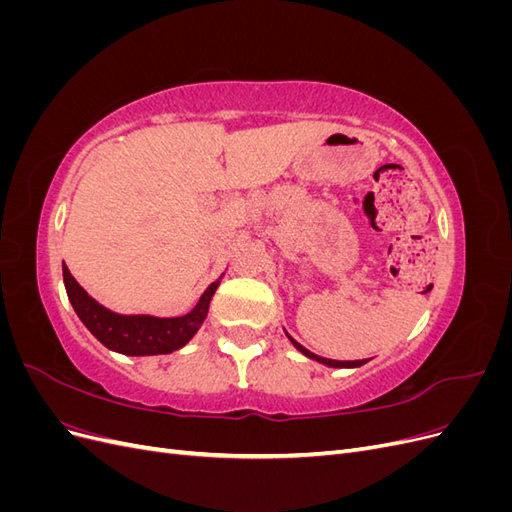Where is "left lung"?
<instances>
[{"instance_id":"left-lung-1","label":"left lung","mask_w":512,"mask_h":512,"mask_svg":"<svg viewBox=\"0 0 512 512\" xmlns=\"http://www.w3.org/2000/svg\"><path fill=\"white\" fill-rule=\"evenodd\" d=\"M288 335V333H286ZM288 339H290V344L297 348L303 356H307V359H312V361H318V363H322V365H327V367H335V369H356V367H361V365H365L369 359H363V361H333V359H324V356H318V354H314V352H309L305 346H301L297 339H292L290 335H288Z\"/></svg>"}]
</instances>
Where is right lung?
Segmentation results:
<instances>
[{"mask_svg": "<svg viewBox=\"0 0 512 512\" xmlns=\"http://www.w3.org/2000/svg\"><path fill=\"white\" fill-rule=\"evenodd\" d=\"M222 277L200 294L198 303L188 314L175 318H158L149 314H117L113 309L104 307L94 297H89L87 290L74 280L72 273L64 265V284L76 316L81 318L89 333L100 344L126 356L170 354L188 344L198 333V329L203 327L209 312V303L215 290H218Z\"/></svg>", "mask_w": 512, "mask_h": 512, "instance_id": "right-lung-1", "label": "right lung"}]
</instances>
